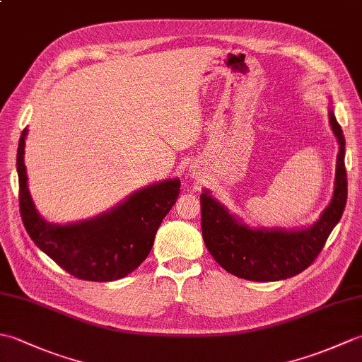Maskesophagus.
Segmentation results:
<instances>
[{
  "mask_svg": "<svg viewBox=\"0 0 362 362\" xmlns=\"http://www.w3.org/2000/svg\"><path fill=\"white\" fill-rule=\"evenodd\" d=\"M189 174H191V175H193V177H194V175H196V174H197V173H196V171H194V169H189Z\"/></svg>",
  "mask_w": 362,
  "mask_h": 362,
  "instance_id": "1",
  "label": "esophagus"
}]
</instances>
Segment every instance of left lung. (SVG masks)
Listing matches in <instances>:
<instances>
[{"label": "left lung", "instance_id": "obj_1", "mask_svg": "<svg viewBox=\"0 0 362 362\" xmlns=\"http://www.w3.org/2000/svg\"><path fill=\"white\" fill-rule=\"evenodd\" d=\"M329 127L339 144L336 160L334 188L329 204L316 222L303 227H252L213 196L210 189L201 194L202 236L216 263L240 279L250 281H279L305 271L324 247L327 238L339 222L347 202L345 174V138L328 107Z\"/></svg>", "mask_w": 362, "mask_h": 362}]
</instances>
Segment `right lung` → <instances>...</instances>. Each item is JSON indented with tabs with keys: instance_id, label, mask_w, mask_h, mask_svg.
Here are the masks:
<instances>
[{
	"instance_id": "add662e5",
	"label": "right lung",
	"mask_w": 362,
	"mask_h": 362,
	"mask_svg": "<svg viewBox=\"0 0 362 362\" xmlns=\"http://www.w3.org/2000/svg\"><path fill=\"white\" fill-rule=\"evenodd\" d=\"M23 130L17 151L20 213L30 240L51 259L78 279L113 281L140 266L156 240L161 221L180 193V180L165 179L129 194L110 210L93 218L66 222L46 221L28 187Z\"/></svg>"
}]
</instances>
